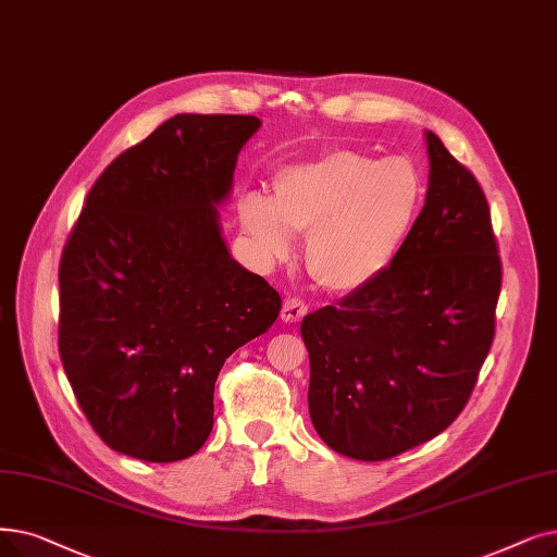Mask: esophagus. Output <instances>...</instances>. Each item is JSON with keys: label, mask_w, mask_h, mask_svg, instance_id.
<instances>
[{"label": "esophagus", "mask_w": 557, "mask_h": 557, "mask_svg": "<svg viewBox=\"0 0 557 557\" xmlns=\"http://www.w3.org/2000/svg\"><path fill=\"white\" fill-rule=\"evenodd\" d=\"M307 305L298 298H286L284 307H282V321L284 323H298L305 313H307Z\"/></svg>", "instance_id": "obj_1"}]
</instances>
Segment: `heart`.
Segmentation results:
<instances>
[{
  "mask_svg": "<svg viewBox=\"0 0 557 557\" xmlns=\"http://www.w3.org/2000/svg\"><path fill=\"white\" fill-rule=\"evenodd\" d=\"M425 200V177L407 157L375 159L330 148L275 175L271 202L248 196L240 225L269 263L305 240V269L330 294H352L398 259Z\"/></svg>",
  "mask_w": 557,
  "mask_h": 557,
  "instance_id": "heart-1",
  "label": "heart"
}]
</instances>
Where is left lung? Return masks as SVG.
Wrapping results in <instances>:
<instances>
[{
	"label": "left lung",
	"instance_id": "8db88e82",
	"mask_svg": "<svg viewBox=\"0 0 557 557\" xmlns=\"http://www.w3.org/2000/svg\"><path fill=\"white\" fill-rule=\"evenodd\" d=\"M425 205L377 280L307 313L309 417L336 453L380 462L437 437L462 412L496 323L500 257L487 198L425 132Z\"/></svg>",
	"mask_w": 557,
	"mask_h": 557
}]
</instances>
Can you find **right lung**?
Listing matches in <instances>:
<instances>
[{
    "instance_id": "right-lung-1",
    "label": "right lung",
    "mask_w": 557,
    "mask_h": 557,
    "mask_svg": "<svg viewBox=\"0 0 557 557\" xmlns=\"http://www.w3.org/2000/svg\"><path fill=\"white\" fill-rule=\"evenodd\" d=\"M255 115L177 113L90 188L59 269V352L102 442L145 462L198 453L225 359L282 298L221 230Z\"/></svg>"
}]
</instances>
